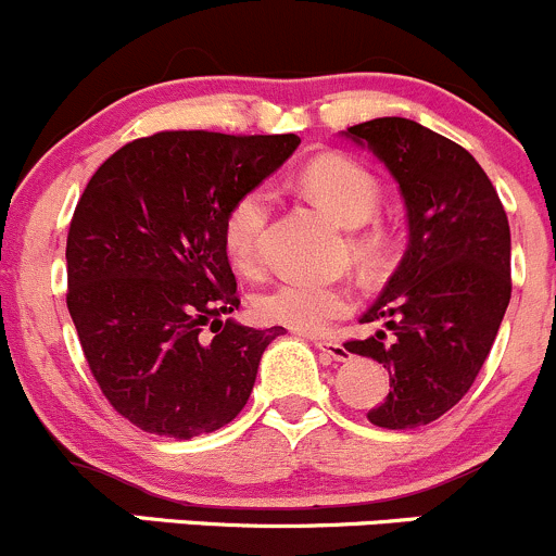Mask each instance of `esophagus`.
Returning <instances> with one entry per match:
<instances>
[{
	"mask_svg": "<svg viewBox=\"0 0 556 556\" xmlns=\"http://www.w3.org/2000/svg\"><path fill=\"white\" fill-rule=\"evenodd\" d=\"M314 346H317V350L323 352V355H328L330 361H336V363L350 361V350H346V346H341V344H336V341L314 339Z\"/></svg>",
	"mask_w": 556,
	"mask_h": 556,
	"instance_id": "obj_1",
	"label": "esophagus"
}]
</instances>
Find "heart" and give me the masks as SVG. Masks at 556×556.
Listing matches in <instances>:
<instances>
[{
    "label": "heart",
    "mask_w": 556,
    "mask_h": 556,
    "mask_svg": "<svg viewBox=\"0 0 556 556\" xmlns=\"http://www.w3.org/2000/svg\"><path fill=\"white\" fill-rule=\"evenodd\" d=\"M301 188L306 195L328 212L344 228H357L374 215L379 204V182L357 161L339 153H325L306 164L301 172ZM268 220V193L252 188L239 195L223 220V247L228 261L239 271L252 274L261 261V239ZM352 250L361 261L374 263L384 250V231L371 228L352 239ZM355 306V293L346 282L328 279H282L274 288L263 290L252 301V309L268 325L319 333L333 319L344 317Z\"/></svg>",
    "instance_id": "b5f03b06"
}]
</instances>
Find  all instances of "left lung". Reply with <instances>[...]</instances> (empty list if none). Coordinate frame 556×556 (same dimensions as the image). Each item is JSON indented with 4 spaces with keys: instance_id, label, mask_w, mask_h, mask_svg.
Here are the masks:
<instances>
[{
    "instance_id": "left-lung-1",
    "label": "left lung",
    "mask_w": 556,
    "mask_h": 556,
    "mask_svg": "<svg viewBox=\"0 0 556 556\" xmlns=\"http://www.w3.org/2000/svg\"><path fill=\"white\" fill-rule=\"evenodd\" d=\"M341 137L382 161L408 223L395 274L361 317L382 328L346 350L390 371L368 422L417 428L463 401L495 344L511 301L508 217L473 155L417 121L377 117Z\"/></svg>"
}]
</instances>
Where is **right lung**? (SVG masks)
Segmentation results:
<instances>
[{"label":"right lung","instance_id":"add662e5","mask_svg":"<svg viewBox=\"0 0 556 556\" xmlns=\"http://www.w3.org/2000/svg\"><path fill=\"white\" fill-rule=\"evenodd\" d=\"M299 144L295 134L161 131L123 144L83 190L66 306L106 401L144 433L195 439L244 408L282 328L223 319L239 309L223 220Z\"/></svg>","mask_w":556,"mask_h":556}]
</instances>
